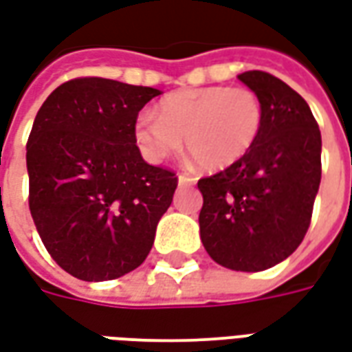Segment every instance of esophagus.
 I'll list each match as a JSON object with an SVG mask.
<instances>
[{
  "instance_id": "esophagus-1",
  "label": "esophagus",
  "mask_w": 352,
  "mask_h": 352,
  "mask_svg": "<svg viewBox=\"0 0 352 352\" xmlns=\"http://www.w3.org/2000/svg\"><path fill=\"white\" fill-rule=\"evenodd\" d=\"M195 178L189 174H179L178 176V186H193Z\"/></svg>"
}]
</instances>
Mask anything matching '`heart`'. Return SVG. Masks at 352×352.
<instances>
[{"label": "heart", "mask_w": 352, "mask_h": 352, "mask_svg": "<svg viewBox=\"0 0 352 352\" xmlns=\"http://www.w3.org/2000/svg\"><path fill=\"white\" fill-rule=\"evenodd\" d=\"M263 102L248 88L182 89L159 102L157 116L144 112L135 138L144 157L163 163L186 150L206 170H223L243 159L261 137Z\"/></svg>", "instance_id": "obj_1"}]
</instances>
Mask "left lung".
Here are the masks:
<instances>
[{
	"label": "left lung",
	"instance_id": "obj_1",
	"mask_svg": "<svg viewBox=\"0 0 352 352\" xmlns=\"http://www.w3.org/2000/svg\"><path fill=\"white\" fill-rule=\"evenodd\" d=\"M263 102L261 137L238 163L199 179L201 240L236 272L276 266L298 248L320 184V131L307 102L263 71L238 74Z\"/></svg>",
	"mask_w": 352,
	"mask_h": 352
}]
</instances>
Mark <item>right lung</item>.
Here are the masks:
<instances>
[{
	"mask_svg": "<svg viewBox=\"0 0 352 352\" xmlns=\"http://www.w3.org/2000/svg\"><path fill=\"white\" fill-rule=\"evenodd\" d=\"M163 91L74 78L46 97L25 146L30 212L61 268L82 281L122 278L144 263L178 186L148 165L135 138L146 102Z\"/></svg>",
	"mask_w": 352,
	"mask_h": 352,
	"instance_id": "right-lung-1",
	"label": "right lung"
}]
</instances>
